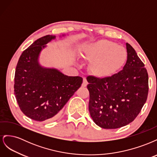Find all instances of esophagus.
Here are the masks:
<instances>
[{
  "mask_svg": "<svg viewBox=\"0 0 157 157\" xmlns=\"http://www.w3.org/2000/svg\"><path fill=\"white\" fill-rule=\"evenodd\" d=\"M88 84V82L86 80V78H83V82H82V87H86L87 86Z\"/></svg>",
  "mask_w": 157,
  "mask_h": 157,
  "instance_id": "34e87169",
  "label": "esophagus"
}]
</instances>
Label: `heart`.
Listing matches in <instances>:
<instances>
[{"label": "heart", "instance_id": "obj_1", "mask_svg": "<svg viewBox=\"0 0 157 157\" xmlns=\"http://www.w3.org/2000/svg\"><path fill=\"white\" fill-rule=\"evenodd\" d=\"M82 58L90 63L92 75L98 78H109L118 73L125 64L127 52L116 42L101 40L87 45L82 52Z\"/></svg>", "mask_w": 157, "mask_h": 157}]
</instances>
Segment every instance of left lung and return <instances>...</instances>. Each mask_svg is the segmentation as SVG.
<instances>
[{
  "label": "left lung",
  "mask_w": 157,
  "mask_h": 157,
  "mask_svg": "<svg viewBox=\"0 0 157 157\" xmlns=\"http://www.w3.org/2000/svg\"><path fill=\"white\" fill-rule=\"evenodd\" d=\"M126 63L118 73L109 78H86L90 116L105 129H116L134 121L148 96L145 65L130 44L126 43Z\"/></svg>",
  "instance_id": "1"
}]
</instances>
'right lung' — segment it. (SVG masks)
<instances>
[{
	"instance_id": "1",
	"label": "right lung",
	"mask_w": 157,
	"mask_h": 157,
	"mask_svg": "<svg viewBox=\"0 0 157 157\" xmlns=\"http://www.w3.org/2000/svg\"><path fill=\"white\" fill-rule=\"evenodd\" d=\"M55 36L46 35L23 52L16 65L14 95L21 111L36 121H48L60 110L80 87L82 78L68 77L54 69H45L38 63L41 50Z\"/></svg>"
}]
</instances>
